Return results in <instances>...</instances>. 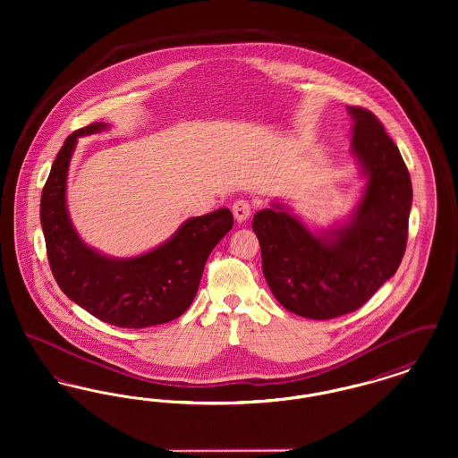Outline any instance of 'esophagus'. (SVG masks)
Here are the masks:
<instances>
[{
    "label": "esophagus",
    "instance_id": "esophagus-1",
    "mask_svg": "<svg viewBox=\"0 0 458 458\" xmlns=\"http://www.w3.org/2000/svg\"><path fill=\"white\" fill-rule=\"evenodd\" d=\"M232 211H233V216H235V219H237L239 223H242V221H245V219L250 216L252 206L249 204V200H245V199H239V200H235V202H233Z\"/></svg>",
    "mask_w": 458,
    "mask_h": 458
}]
</instances>
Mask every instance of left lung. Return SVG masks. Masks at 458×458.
Returning <instances> with one entry per match:
<instances>
[{"instance_id": "obj_1", "label": "left lung", "mask_w": 458, "mask_h": 458, "mask_svg": "<svg viewBox=\"0 0 458 458\" xmlns=\"http://www.w3.org/2000/svg\"><path fill=\"white\" fill-rule=\"evenodd\" d=\"M347 111L352 154L368 178L352 216L323 233H312L282 204L252 219L273 295L307 319H333L362 307L396 273L407 245L412 182L402 154L369 109Z\"/></svg>"}]
</instances>
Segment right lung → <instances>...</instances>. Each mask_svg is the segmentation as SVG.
Instances as JSON below:
<instances>
[{
	"mask_svg": "<svg viewBox=\"0 0 458 458\" xmlns=\"http://www.w3.org/2000/svg\"><path fill=\"white\" fill-rule=\"evenodd\" d=\"M96 122L66 137L41 196V226L49 267L66 297L94 318L118 327H148L180 318L196 297L204 264L233 226L221 208L187 219L174 237L153 250L108 258L77 235L66 209V176L77 139L106 131Z\"/></svg>",
	"mask_w": 458,
	"mask_h": 458,
	"instance_id": "add662e5",
	"label": "right lung"
}]
</instances>
